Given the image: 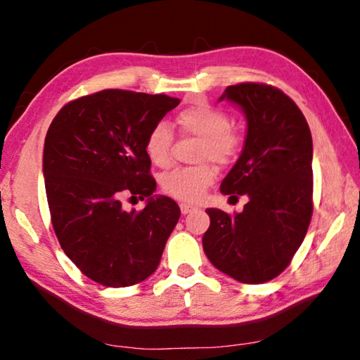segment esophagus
Segmentation results:
<instances>
[{"instance_id": "esophagus-1", "label": "esophagus", "mask_w": 360, "mask_h": 360, "mask_svg": "<svg viewBox=\"0 0 360 360\" xmlns=\"http://www.w3.org/2000/svg\"><path fill=\"white\" fill-rule=\"evenodd\" d=\"M179 208H181V212H182V214H188V212H192V211L195 210V206H192V205H187V203H181V205H179Z\"/></svg>"}]
</instances>
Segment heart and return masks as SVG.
<instances>
[{"instance_id": "b5f03b06", "label": "heart", "mask_w": 360, "mask_h": 360, "mask_svg": "<svg viewBox=\"0 0 360 360\" xmlns=\"http://www.w3.org/2000/svg\"><path fill=\"white\" fill-rule=\"evenodd\" d=\"M184 135L200 139L197 162L211 160L219 167H229L238 158L245 144L241 131L231 127L230 115L208 103H195L176 115ZM173 131L165 122H158L149 130L144 150L154 165L165 168L172 160ZM216 179V169L210 163L176 168L162 178V187L168 195L182 202H197L205 188Z\"/></svg>"}]
</instances>
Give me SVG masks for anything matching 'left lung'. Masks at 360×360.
<instances>
[{
  "mask_svg": "<svg viewBox=\"0 0 360 360\" xmlns=\"http://www.w3.org/2000/svg\"><path fill=\"white\" fill-rule=\"evenodd\" d=\"M229 100L246 115L248 133L221 192L249 202L233 216L206 210V257L225 275L262 284L285 270L313 214V139L308 122L288 95L259 82L229 85Z\"/></svg>",
  "mask_w": 360,
  "mask_h": 360,
  "instance_id": "8db88e82",
  "label": "left lung"
}]
</instances>
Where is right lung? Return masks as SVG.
<instances>
[{"label":"right lung","mask_w":360,"mask_h":360,"mask_svg":"<svg viewBox=\"0 0 360 360\" xmlns=\"http://www.w3.org/2000/svg\"><path fill=\"white\" fill-rule=\"evenodd\" d=\"M179 105L168 95L108 89L70 101L49 127L42 172L52 227L79 270L106 288H127L157 270L181 210L152 197L144 150L149 130ZM148 200L125 212L121 197Z\"/></svg>","instance_id":"1"}]
</instances>
